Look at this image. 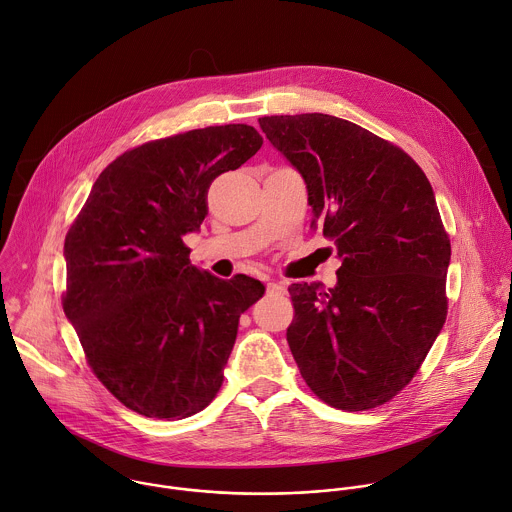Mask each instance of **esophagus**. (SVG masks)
<instances>
[{"label":"esophagus","mask_w":512,"mask_h":512,"mask_svg":"<svg viewBox=\"0 0 512 512\" xmlns=\"http://www.w3.org/2000/svg\"><path fill=\"white\" fill-rule=\"evenodd\" d=\"M267 291H269V293H279V295H283V293H287V285L281 283V281H269V283H267Z\"/></svg>","instance_id":"obj_1"}]
</instances>
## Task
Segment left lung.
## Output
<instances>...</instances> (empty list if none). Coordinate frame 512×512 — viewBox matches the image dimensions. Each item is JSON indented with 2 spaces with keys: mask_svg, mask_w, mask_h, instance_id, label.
I'll return each instance as SVG.
<instances>
[{
  "mask_svg": "<svg viewBox=\"0 0 512 512\" xmlns=\"http://www.w3.org/2000/svg\"><path fill=\"white\" fill-rule=\"evenodd\" d=\"M259 126L301 175L313 225L337 249V283H293V360L323 402L370 410L418 372L446 321L450 241L422 168L398 146L329 114Z\"/></svg>",
  "mask_w": 512,
  "mask_h": 512,
  "instance_id": "obj_1",
  "label": "left lung"
}]
</instances>
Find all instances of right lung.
I'll return each instance as SVG.
<instances>
[{
	"instance_id": "obj_1",
	"label": "right lung",
	"mask_w": 512,
	"mask_h": 512,
	"mask_svg": "<svg viewBox=\"0 0 512 512\" xmlns=\"http://www.w3.org/2000/svg\"><path fill=\"white\" fill-rule=\"evenodd\" d=\"M261 144L253 126L225 124L132 148L102 170L66 235L64 313L98 380L142 416L207 408L241 313L265 293L253 277L201 271L183 243L207 217L211 183Z\"/></svg>"
}]
</instances>
